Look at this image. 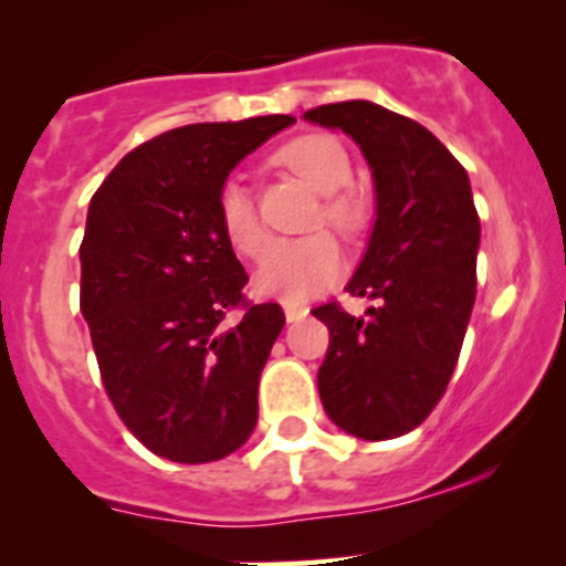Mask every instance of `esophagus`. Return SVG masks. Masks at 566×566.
Listing matches in <instances>:
<instances>
[{
    "mask_svg": "<svg viewBox=\"0 0 566 566\" xmlns=\"http://www.w3.org/2000/svg\"><path fill=\"white\" fill-rule=\"evenodd\" d=\"M283 313H285V321L296 323V321H302V317H307L310 310L307 307H294V304H285Z\"/></svg>",
    "mask_w": 566,
    "mask_h": 566,
    "instance_id": "esophagus-1",
    "label": "esophagus"
}]
</instances>
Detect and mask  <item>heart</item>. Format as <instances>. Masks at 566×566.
<instances>
[{
	"instance_id": "obj_1",
	"label": "heart",
	"mask_w": 566,
	"mask_h": 566,
	"mask_svg": "<svg viewBox=\"0 0 566 566\" xmlns=\"http://www.w3.org/2000/svg\"><path fill=\"white\" fill-rule=\"evenodd\" d=\"M281 160L304 179L315 192L328 195L323 216L339 230H355L360 224L358 200L342 189L353 179V160L345 144L326 133H310L283 146ZM219 221L227 240L243 256H259L266 243L264 227L259 224L251 192L240 179H227L219 189ZM345 272V253L326 232L307 238L275 240L266 249L253 275V291L266 300L302 304L334 285Z\"/></svg>"
}]
</instances>
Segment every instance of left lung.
I'll return each instance as SVG.
<instances>
[{"instance_id": "left-lung-1", "label": "left lung", "mask_w": 566, "mask_h": 566, "mask_svg": "<svg viewBox=\"0 0 566 566\" xmlns=\"http://www.w3.org/2000/svg\"><path fill=\"white\" fill-rule=\"evenodd\" d=\"M360 146L374 179V227L345 285L377 304L313 315L332 334L317 368L328 420L364 441L398 438L441 401L475 302L481 224L471 179L428 128L371 104L342 101L304 112Z\"/></svg>"}]
</instances>
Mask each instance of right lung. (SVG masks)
I'll return each mask as SVG.
<instances>
[{"label": "right lung", "mask_w": 566, "mask_h": 566, "mask_svg": "<svg viewBox=\"0 0 566 566\" xmlns=\"http://www.w3.org/2000/svg\"><path fill=\"white\" fill-rule=\"evenodd\" d=\"M291 123L266 114L163 133L125 155L87 208L80 310L101 379L165 460H221L256 428L259 377L285 317L270 302L224 321L249 275L221 230L219 189Z\"/></svg>", "instance_id": "obj_1"}]
</instances>
